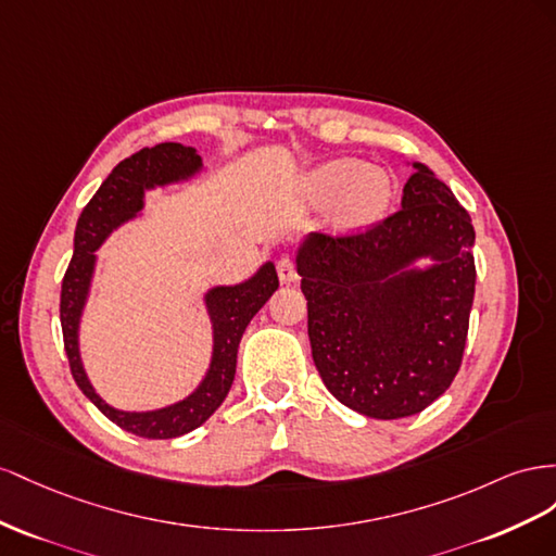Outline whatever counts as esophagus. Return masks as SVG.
<instances>
[{"instance_id":"1","label":"esophagus","mask_w":556,"mask_h":556,"mask_svg":"<svg viewBox=\"0 0 556 556\" xmlns=\"http://www.w3.org/2000/svg\"><path fill=\"white\" fill-rule=\"evenodd\" d=\"M277 275H279V281L281 283H293L298 279V273H295V265L289 256H281L277 261Z\"/></svg>"}]
</instances>
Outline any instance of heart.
<instances>
[{"label":"heart","instance_id":"obj_1","mask_svg":"<svg viewBox=\"0 0 556 556\" xmlns=\"http://www.w3.org/2000/svg\"><path fill=\"white\" fill-rule=\"evenodd\" d=\"M307 195L316 204H338V226L358 232L375 226L393 202V179L382 167H366L354 157H336L309 172Z\"/></svg>","mask_w":556,"mask_h":556}]
</instances>
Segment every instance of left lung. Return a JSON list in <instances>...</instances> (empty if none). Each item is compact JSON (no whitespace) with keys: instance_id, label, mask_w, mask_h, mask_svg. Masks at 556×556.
<instances>
[{"instance_id":"left-lung-1","label":"left lung","mask_w":556,"mask_h":556,"mask_svg":"<svg viewBox=\"0 0 556 556\" xmlns=\"http://www.w3.org/2000/svg\"><path fill=\"white\" fill-rule=\"evenodd\" d=\"M407 165L399 214L363 235L309 232L295 249L314 366L372 419L412 417L450 389L475 295L468 212L424 163Z\"/></svg>"}]
</instances>
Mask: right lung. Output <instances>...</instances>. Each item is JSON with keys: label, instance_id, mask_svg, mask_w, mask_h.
Returning a JSON list of instances; mask_svg holds the SVG:
<instances>
[{"label": "right lung", "instance_id": "1", "mask_svg": "<svg viewBox=\"0 0 556 556\" xmlns=\"http://www.w3.org/2000/svg\"><path fill=\"white\" fill-rule=\"evenodd\" d=\"M202 169L204 165L200 153L193 147L174 144V141L141 149L135 155L125 157L109 174L98 193L88 202L81 218H78L74 232V256L65 279H62L60 324L74 382L106 419L139 438H179L195 431L198 426L214 415L232 387L237 349H240V340L249 321L267 303L269 295L279 289L273 261H265L256 273L240 283H220V287L207 289L202 303L212 324V358L200 384L186 399L157 409L137 412L109 405L94 391L81 358V319L90 298L94 267H98V253L94 251L109 240L111 232L141 216L147 190L186 184L202 174Z\"/></svg>", "mask_w": 556, "mask_h": 556}]
</instances>
